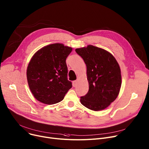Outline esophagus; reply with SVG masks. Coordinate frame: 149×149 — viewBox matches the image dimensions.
Here are the masks:
<instances>
[{"label": "esophagus", "mask_w": 149, "mask_h": 149, "mask_svg": "<svg viewBox=\"0 0 149 149\" xmlns=\"http://www.w3.org/2000/svg\"><path fill=\"white\" fill-rule=\"evenodd\" d=\"M77 84V80H75L72 82V85H73L74 87H76Z\"/></svg>", "instance_id": "obj_1"}]
</instances>
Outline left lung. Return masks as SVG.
<instances>
[{"mask_svg":"<svg viewBox=\"0 0 149 149\" xmlns=\"http://www.w3.org/2000/svg\"><path fill=\"white\" fill-rule=\"evenodd\" d=\"M87 67L89 85L87 93L80 102L93 111L102 110L117 97L122 84L120 66L114 57L105 49L89 45L75 49Z\"/></svg>","mask_w":149,"mask_h":149,"instance_id":"obj_1","label":"left lung"}]
</instances>
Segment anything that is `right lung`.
I'll return each instance as SVG.
<instances>
[{"mask_svg":"<svg viewBox=\"0 0 149 149\" xmlns=\"http://www.w3.org/2000/svg\"><path fill=\"white\" fill-rule=\"evenodd\" d=\"M72 50L71 47L56 43L41 48L32 57L27 79L30 90L39 102L49 105L61 102L72 87L66 63Z\"/></svg>","mask_w":149,"mask_h":149,"instance_id":"obj_1","label":"right lung"}]
</instances>
